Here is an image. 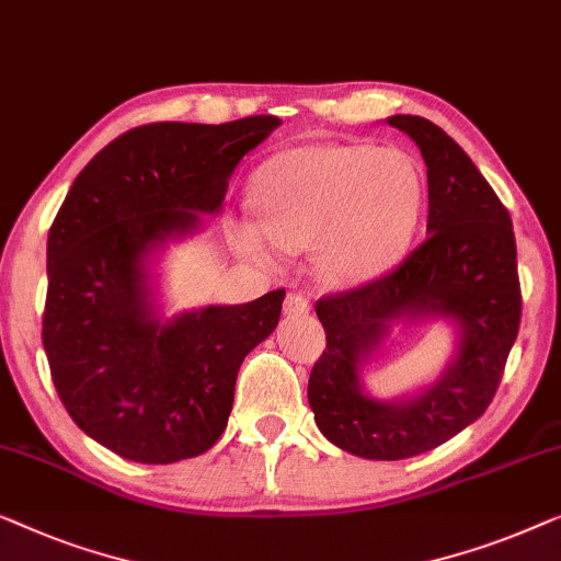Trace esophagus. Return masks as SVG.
<instances>
[{"label":"esophagus","instance_id":"1","mask_svg":"<svg viewBox=\"0 0 561 561\" xmlns=\"http://www.w3.org/2000/svg\"><path fill=\"white\" fill-rule=\"evenodd\" d=\"M308 308H311V300H308L304 290H290V294L286 296V313L288 316L308 313Z\"/></svg>","mask_w":561,"mask_h":561}]
</instances>
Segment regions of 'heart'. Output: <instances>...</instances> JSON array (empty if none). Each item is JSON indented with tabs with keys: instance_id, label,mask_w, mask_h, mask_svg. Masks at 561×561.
<instances>
[{
	"instance_id": "heart-1",
	"label": "heart",
	"mask_w": 561,
	"mask_h": 561,
	"mask_svg": "<svg viewBox=\"0 0 561 561\" xmlns=\"http://www.w3.org/2000/svg\"><path fill=\"white\" fill-rule=\"evenodd\" d=\"M250 199L253 222L234 227L245 255L271 257L273 245H316V265L331 283H354L387 271L410 245L425 182L408 153L367 144H308L275 153L257 169Z\"/></svg>"
}]
</instances>
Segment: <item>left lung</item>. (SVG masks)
I'll list each match as a JSON object with an SVG mask.
<instances>
[{
	"label": "left lung",
	"mask_w": 561,
	"mask_h": 561,
	"mask_svg": "<svg viewBox=\"0 0 561 561\" xmlns=\"http://www.w3.org/2000/svg\"><path fill=\"white\" fill-rule=\"evenodd\" d=\"M420 146L427 167V238L379 278L323 296L327 348L308 379L316 425L336 448L402 460L450 440L496 394L522 321L516 238L508 209L460 146L420 116L387 118ZM448 318L457 354L433 386L402 401L363 392L358 371L397 320Z\"/></svg>",
	"instance_id": "obj_1"
}]
</instances>
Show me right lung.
<instances>
[{
    "mask_svg": "<svg viewBox=\"0 0 561 561\" xmlns=\"http://www.w3.org/2000/svg\"><path fill=\"white\" fill-rule=\"evenodd\" d=\"M280 126L149 124L88 161L47 234L43 344L72 422L103 448L167 466L220 440L240 364L278 327L286 290L161 319L149 257L222 207L227 180Z\"/></svg>",
    "mask_w": 561,
    "mask_h": 561,
    "instance_id": "1",
    "label": "right lung"
}]
</instances>
